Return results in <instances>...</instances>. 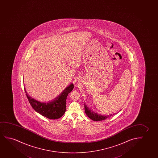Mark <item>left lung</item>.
<instances>
[{
	"mask_svg": "<svg viewBox=\"0 0 158 158\" xmlns=\"http://www.w3.org/2000/svg\"><path fill=\"white\" fill-rule=\"evenodd\" d=\"M85 113L87 115L92 119L93 121H102L104 120L105 119L108 118L109 117L112 116L113 115L115 114L116 113L110 114V115H102L99 114L97 113L94 112L92 110H91L90 109H89V107L85 104Z\"/></svg>",
	"mask_w": 158,
	"mask_h": 158,
	"instance_id": "1",
	"label": "left lung"
}]
</instances>
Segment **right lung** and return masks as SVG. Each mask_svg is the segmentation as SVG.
Wrapping results in <instances>:
<instances>
[{
	"mask_svg": "<svg viewBox=\"0 0 158 158\" xmlns=\"http://www.w3.org/2000/svg\"><path fill=\"white\" fill-rule=\"evenodd\" d=\"M73 88V84H71L58 97L48 102L37 101L28 95L25 89V91L28 102L37 112L48 119H57L64 114L66 108V104L67 95Z\"/></svg>",
	"mask_w": 158,
	"mask_h": 158,
	"instance_id": "add662e5",
	"label": "right lung"
}]
</instances>
